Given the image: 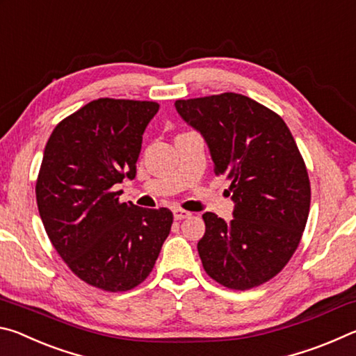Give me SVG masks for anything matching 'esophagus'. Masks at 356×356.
Returning a JSON list of instances; mask_svg holds the SVG:
<instances>
[{
	"label": "esophagus",
	"instance_id": "34e87169",
	"mask_svg": "<svg viewBox=\"0 0 356 356\" xmlns=\"http://www.w3.org/2000/svg\"><path fill=\"white\" fill-rule=\"evenodd\" d=\"M172 216H174V220H185V218H190L191 213L186 212V210H182V209H174Z\"/></svg>",
	"mask_w": 356,
	"mask_h": 356
}]
</instances>
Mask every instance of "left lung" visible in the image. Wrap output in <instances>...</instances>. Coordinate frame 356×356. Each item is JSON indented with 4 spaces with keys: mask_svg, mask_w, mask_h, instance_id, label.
<instances>
[{
    "mask_svg": "<svg viewBox=\"0 0 356 356\" xmlns=\"http://www.w3.org/2000/svg\"><path fill=\"white\" fill-rule=\"evenodd\" d=\"M174 106L204 138L215 174L232 182L234 218L202 215L206 234L197 252L204 270L237 291L272 280L297 250L311 204L308 171L291 130L242 94L177 100Z\"/></svg>",
    "mask_w": 356,
    "mask_h": 356,
    "instance_id": "obj_1",
    "label": "left lung"
}]
</instances>
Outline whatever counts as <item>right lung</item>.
Returning a JSON list of instances; mask_svg holds the SVG:
<instances>
[{
	"label": "right lung",
	"instance_id": "1",
	"mask_svg": "<svg viewBox=\"0 0 356 356\" xmlns=\"http://www.w3.org/2000/svg\"><path fill=\"white\" fill-rule=\"evenodd\" d=\"M159 108L92 100L56 125L44 150L35 196L47 236L78 278L108 292L146 280L171 231V210L119 202L114 191L135 179L143 134Z\"/></svg>",
	"mask_w": 356,
	"mask_h": 356
}]
</instances>
